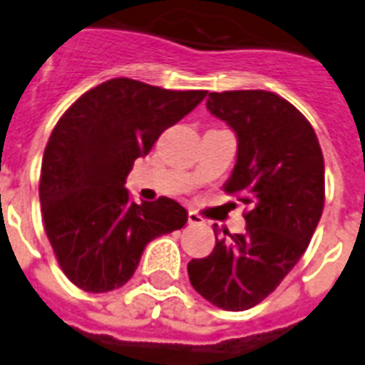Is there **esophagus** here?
<instances>
[{
  "label": "esophagus",
  "mask_w": 365,
  "mask_h": 365,
  "mask_svg": "<svg viewBox=\"0 0 365 365\" xmlns=\"http://www.w3.org/2000/svg\"><path fill=\"white\" fill-rule=\"evenodd\" d=\"M187 222L189 225H200V223H202V217H200L197 212H187Z\"/></svg>",
  "instance_id": "obj_1"
}]
</instances>
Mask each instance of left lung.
<instances>
[{"mask_svg":"<svg viewBox=\"0 0 365 365\" xmlns=\"http://www.w3.org/2000/svg\"><path fill=\"white\" fill-rule=\"evenodd\" d=\"M206 108L237 132L225 193L248 210L242 235H217L214 225V252L189 261V280L212 305L246 311L277 289L311 242L326 199L324 155L311 123L278 94L210 93Z\"/></svg>","mask_w":365,"mask_h":365,"instance_id":"8db88e82","label":"left lung"}]
</instances>
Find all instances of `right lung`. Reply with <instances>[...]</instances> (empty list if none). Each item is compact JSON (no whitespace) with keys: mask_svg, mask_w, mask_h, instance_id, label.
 Listing matches in <instances>:
<instances>
[{"mask_svg":"<svg viewBox=\"0 0 365 365\" xmlns=\"http://www.w3.org/2000/svg\"><path fill=\"white\" fill-rule=\"evenodd\" d=\"M205 96L117 77L87 91L58 119L43 153L39 202L54 257L77 288H119L145 244L185 225L187 212L176 200L136 205L125 182L134 160Z\"/></svg>","mask_w":365,"mask_h":365,"instance_id":"1","label":"right lung"}]
</instances>
